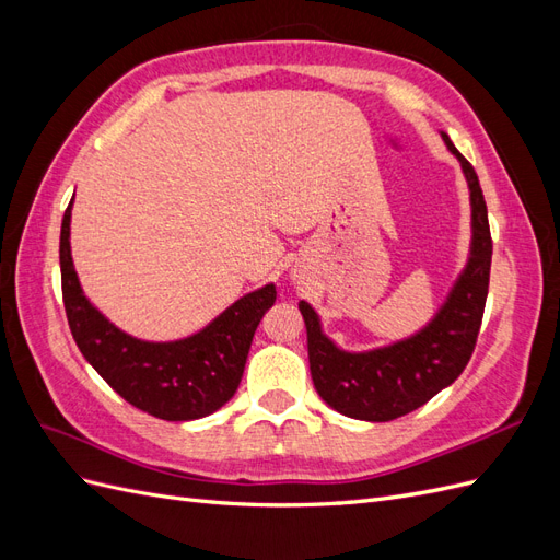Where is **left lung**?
I'll list each match as a JSON object with an SVG mask.
<instances>
[{
    "label": "left lung",
    "instance_id": "obj_1",
    "mask_svg": "<svg viewBox=\"0 0 560 560\" xmlns=\"http://www.w3.org/2000/svg\"><path fill=\"white\" fill-rule=\"evenodd\" d=\"M442 140L460 163L467 182L471 241L463 270L428 325L387 346L346 350L322 329V319L311 303L299 301L308 331L311 376L317 395L334 411L354 420L387 422L420 409L463 374L477 343L493 257L488 210L474 167L446 132H442Z\"/></svg>",
    "mask_w": 560,
    "mask_h": 560
}]
</instances>
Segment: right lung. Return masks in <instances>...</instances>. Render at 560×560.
Wrapping results in <instances>:
<instances>
[{"label":"right lung","mask_w":560,"mask_h":560,"mask_svg":"<svg viewBox=\"0 0 560 560\" xmlns=\"http://www.w3.org/2000/svg\"><path fill=\"white\" fill-rule=\"evenodd\" d=\"M72 202L60 229V273L67 322L83 358L126 401L161 420H196L222 409L241 385L254 331L276 303V284L241 296L189 336L144 341L118 329L83 294L70 245Z\"/></svg>","instance_id":"right-lung-1"}]
</instances>
